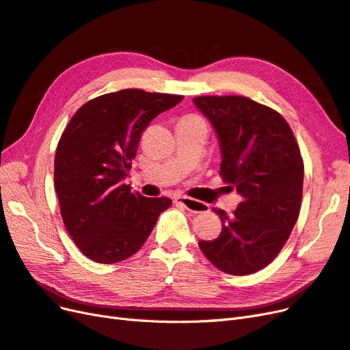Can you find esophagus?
Instances as JSON below:
<instances>
[{
  "mask_svg": "<svg viewBox=\"0 0 350 350\" xmlns=\"http://www.w3.org/2000/svg\"><path fill=\"white\" fill-rule=\"evenodd\" d=\"M176 204H183L185 208L194 211V213H204L208 210V204L203 203V201H197L194 198H189L187 196H178L175 197Z\"/></svg>",
  "mask_w": 350,
  "mask_h": 350,
  "instance_id": "1",
  "label": "esophagus"
}]
</instances>
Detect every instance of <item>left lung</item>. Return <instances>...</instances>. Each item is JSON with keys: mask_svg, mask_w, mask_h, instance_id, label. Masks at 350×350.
Here are the masks:
<instances>
[{"mask_svg": "<svg viewBox=\"0 0 350 350\" xmlns=\"http://www.w3.org/2000/svg\"><path fill=\"white\" fill-rule=\"evenodd\" d=\"M220 144V175L242 197L221 219V232L198 247L219 270L256 273L276 258L298 220L304 161L289 124L274 109L243 96H197Z\"/></svg>", "mask_w": 350, "mask_h": 350, "instance_id": "obj_1", "label": "left lung"}]
</instances>
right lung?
<instances>
[{
  "mask_svg": "<svg viewBox=\"0 0 350 350\" xmlns=\"http://www.w3.org/2000/svg\"><path fill=\"white\" fill-rule=\"evenodd\" d=\"M183 99L124 89L86 102L66 126L57 146L54 184L62 221L88 258L112 264L131 257L159 215L171 207V198L133 193L124 178L146 126Z\"/></svg>",
  "mask_w": 350,
  "mask_h": 350,
  "instance_id": "add662e5",
  "label": "right lung"
}]
</instances>
